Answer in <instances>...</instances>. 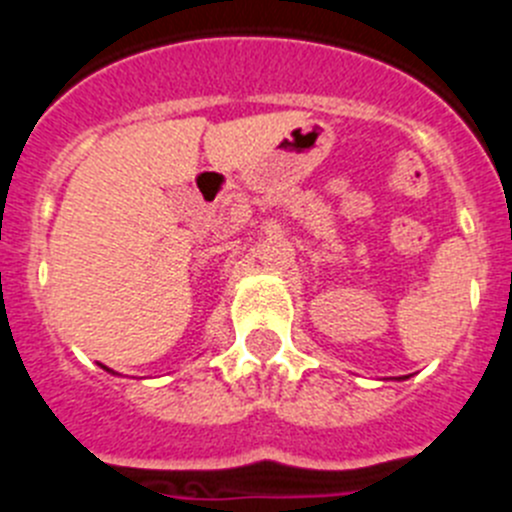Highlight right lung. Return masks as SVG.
<instances>
[{"mask_svg":"<svg viewBox=\"0 0 512 512\" xmlns=\"http://www.w3.org/2000/svg\"><path fill=\"white\" fill-rule=\"evenodd\" d=\"M99 366H102V369H104V372H110V374H115V377H120V374H117V372H112V369H110V366H104V364H99Z\"/></svg>","mask_w":512,"mask_h":512,"instance_id":"add662e5","label":"right lung"}]
</instances>
